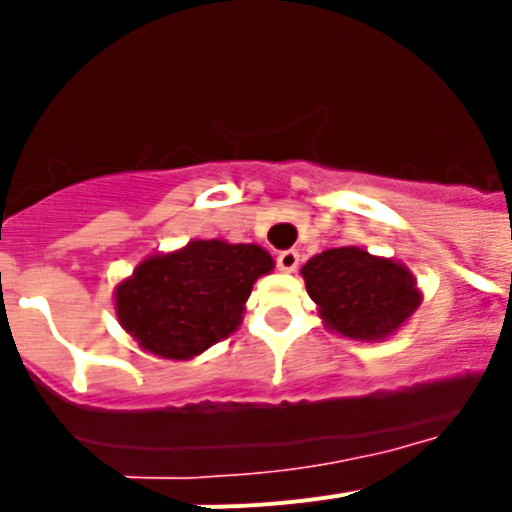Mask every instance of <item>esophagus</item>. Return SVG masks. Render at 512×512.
<instances>
[{
	"instance_id": "34e87169",
	"label": "esophagus",
	"mask_w": 512,
	"mask_h": 512,
	"mask_svg": "<svg viewBox=\"0 0 512 512\" xmlns=\"http://www.w3.org/2000/svg\"><path fill=\"white\" fill-rule=\"evenodd\" d=\"M297 264H300V253L292 251V248H289V251H282L277 256V266L282 271H295Z\"/></svg>"
}]
</instances>
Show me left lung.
<instances>
[{
    "label": "left lung",
    "instance_id": "8db88e82",
    "mask_svg": "<svg viewBox=\"0 0 512 512\" xmlns=\"http://www.w3.org/2000/svg\"><path fill=\"white\" fill-rule=\"evenodd\" d=\"M302 277L325 325L346 338H387L420 305L410 271L364 248L343 246L318 253L302 266Z\"/></svg>",
    "mask_w": 512,
    "mask_h": 512
}]
</instances>
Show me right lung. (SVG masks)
Wrapping results in <instances>:
<instances>
[{
    "label": "right lung",
    "instance_id": "1",
    "mask_svg": "<svg viewBox=\"0 0 512 512\" xmlns=\"http://www.w3.org/2000/svg\"><path fill=\"white\" fill-rule=\"evenodd\" d=\"M271 266L253 243L192 241L146 259L117 287V318L151 354L192 359L241 325L253 282Z\"/></svg>",
    "mask_w": 512,
    "mask_h": 512
}]
</instances>
